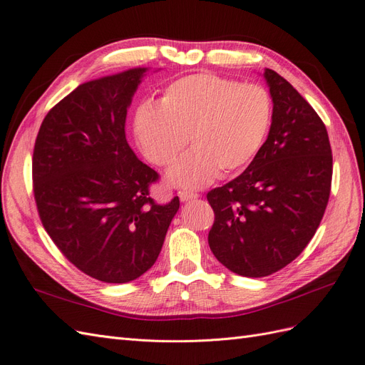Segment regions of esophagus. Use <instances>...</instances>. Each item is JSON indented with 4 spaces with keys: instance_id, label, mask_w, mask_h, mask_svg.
I'll return each mask as SVG.
<instances>
[{
    "instance_id": "esophagus-1",
    "label": "esophagus",
    "mask_w": 365,
    "mask_h": 365,
    "mask_svg": "<svg viewBox=\"0 0 365 365\" xmlns=\"http://www.w3.org/2000/svg\"><path fill=\"white\" fill-rule=\"evenodd\" d=\"M179 197H180L182 202H188V200L197 199V197H199V194L191 192V191H180V192H179Z\"/></svg>"
}]
</instances>
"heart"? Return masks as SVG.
Segmentation results:
<instances>
[{"mask_svg": "<svg viewBox=\"0 0 365 365\" xmlns=\"http://www.w3.org/2000/svg\"><path fill=\"white\" fill-rule=\"evenodd\" d=\"M272 118V98L263 86L197 73L166 86L159 107L143 103L138 108L134 136L158 166L171 165L188 138L192 150L173 165L166 179L192 190L251 165Z\"/></svg>", "mask_w": 365, "mask_h": 365, "instance_id": "b5f03b06", "label": "heart"}]
</instances>
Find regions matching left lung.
Returning a JSON list of instances; mask_svg holds the SVG:
<instances>
[{
    "instance_id": "left-lung-1",
    "label": "left lung",
    "mask_w": 365,
    "mask_h": 365,
    "mask_svg": "<svg viewBox=\"0 0 365 365\" xmlns=\"http://www.w3.org/2000/svg\"><path fill=\"white\" fill-rule=\"evenodd\" d=\"M274 103L267 139L254 162L207 192L215 214L207 243L231 272L259 278L304 251L324 215L331 185L326 125L299 93L266 68Z\"/></svg>"
}]
</instances>
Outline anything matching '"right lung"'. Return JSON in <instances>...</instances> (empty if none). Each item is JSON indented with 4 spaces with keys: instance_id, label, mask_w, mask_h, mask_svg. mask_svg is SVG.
Here are the masks:
<instances>
[{
    "instance_id": "1",
    "label": "right lung",
    "mask_w": 365,
    "mask_h": 365,
    "mask_svg": "<svg viewBox=\"0 0 365 365\" xmlns=\"http://www.w3.org/2000/svg\"><path fill=\"white\" fill-rule=\"evenodd\" d=\"M138 67L84 82L51 108L35 142L34 192L47 234L70 263L103 283H128L155 263L179 211L158 205L159 179L125 138Z\"/></svg>"
}]
</instances>
